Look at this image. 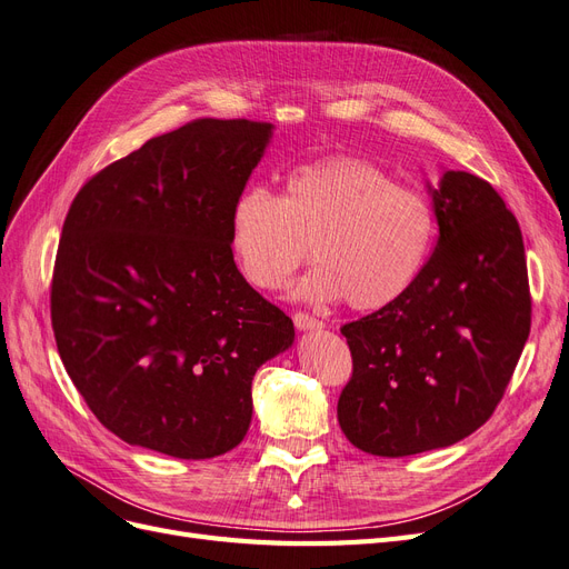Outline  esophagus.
<instances>
[{
  "label": "esophagus",
  "mask_w": 569,
  "mask_h": 569,
  "mask_svg": "<svg viewBox=\"0 0 569 569\" xmlns=\"http://www.w3.org/2000/svg\"><path fill=\"white\" fill-rule=\"evenodd\" d=\"M291 320H295V327L297 330H322L325 327V322L322 320H318V318H313V316H308V313H303V311H297L295 316H291Z\"/></svg>",
  "instance_id": "1"
}]
</instances>
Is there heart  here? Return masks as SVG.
Returning <instances> with one entry per match:
<instances>
[{"label": "heart", "mask_w": 569, "mask_h": 569, "mask_svg": "<svg viewBox=\"0 0 569 569\" xmlns=\"http://www.w3.org/2000/svg\"><path fill=\"white\" fill-rule=\"evenodd\" d=\"M435 230L425 194L358 157L291 168L284 194L249 184L230 209V251L253 287H284L313 244L320 266L301 280L299 297H343L356 311L382 308L416 282Z\"/></svg>", "instance_id": "1"}]
</instances>
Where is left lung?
Listing matches in <instances>:
<instances>
[{
    "label": "left lung",
    "mask_w": 569,
    "mask_h": 569,
    "mask_svg": "<svg viewBox=\"0 0 569 569\" xmlns=\"http://www.w3.org/2000/svg\"><path fill=\"white\" fill-rule=\"evenodd\" d=\"M437 247L403 295L341 327L353 372L337 418L356 449L401 458L451 446L501 403L531 327L518 220L496 189L446 170Z\"/></svg>",
    "instance_id": "8db88e82"
}]
</instances>
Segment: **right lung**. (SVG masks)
I'll return each mask as SVG.
<instances>
[{
	"label": "right lung",
	"mask_w": 569,
	"mask_h": 569,
	"mask_svg": "<svg viewBox=\"0 0 569 569\" xmlns=\"http://www.w3.org/2000/svg\"><path fill=\"white\" fill-rule=\"evenodd\" d=\"M272 126L197 118L80 187L51 274L63 368L109 432L184 460L232 451L251 380L295 325L242 278L230 209Z\"/></svg>",
	"instance_id": "obj_1"
}]
</instances>
